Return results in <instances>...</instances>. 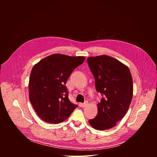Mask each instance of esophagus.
Here are the masks:
<instances>
[{
    "mask_svg": "<svg viewBox=\"0 0 157 157\" xmlns=\"http://www.w3.org/2000/svg\"><path fill=\"white\" fill-rule=\"evenodd\" d=\"M88 101H85L84 102V103H83V104H81V106L82 107H86L87 105H88Z\"/></svg>",
    "mask_w": 157,
    "mask_h": 157,
    "instance_id": "1",
    "label": "esophagus"
}]
</instances>
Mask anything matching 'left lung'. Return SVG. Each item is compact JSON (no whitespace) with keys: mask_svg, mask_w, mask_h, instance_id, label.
I'll list each match as a JSON object with an SVG mask.
<instances>
[{"mask_svg":"<svg viewBox=\"0 0 157 157\" xmlns=\"http://www.w3.org/2000/svg\"><path fill=\"white\" fill-rule=\"evenodd\" d=\"M95 78L96 91L102 95L98 104V113L90 125L98 130L114 127L126 114L133 97V81L128 67L107 55L88 57Z\"/></svg>","mask_w":157,"mask_h":157,"instance_id":"obj_1","label":"left lung"}]
</instances>
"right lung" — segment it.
I'll return each instance as SVG.
<instances>
[{
  "mask_svg": "<svg viewBox=\"0 0 157 157\" xmlns=\"http://www.w3.org/2000/svg\"><path fill=\"white\" fill-rule=\"evenodd\" d=\"M84 60V56L56 53L34 65L29 83V99L41 120L55 124L62 122L78 107L69 100L66 84L73 71Z\"/></svg>",
  "mask_w": 157,
  "mask_h": 157,
  "instance_id": "1",
  "label": "right lung"
}]
</instances>
